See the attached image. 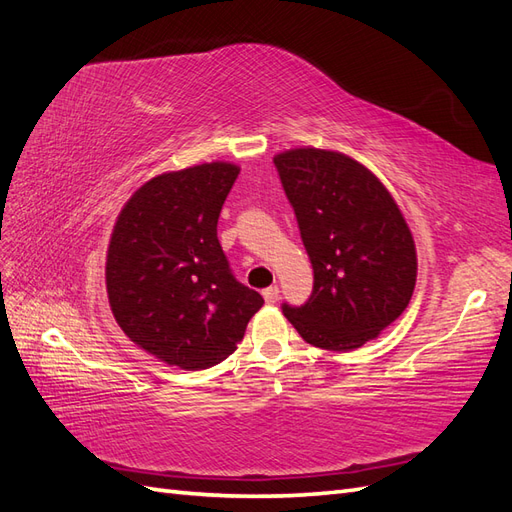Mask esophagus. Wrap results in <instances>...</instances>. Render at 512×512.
<instances>
[{"label":"esophagus","mask_w":512,"mask_h":512,"mask_svg":"<svg viewBox=\"0 0 512 512\" xmlns=\"http://www.w3.org/2000/svg\"><path fill=\"white\" fill-rule=\"evenodd\" d=\"M262 297H265L267 303H277V299H280V288L269 286V288L262 290Z\"/></svg>","instance_id":"esophagus-1"}]
</instances>
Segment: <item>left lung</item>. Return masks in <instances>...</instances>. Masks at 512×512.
<instances>
[{"label":"left lung","instance_id":"obj_1","mask_svg":"<svg viewBox=\"0 0 512 512\" xmlns=\"http://www.w3.org/2000/svg\"><path fill=\"white\" fill-rule=\"evenodd\" d=\"M314 269L303 305L282 303L307 344L348 352L378 337L412 299L416 250L384 185L348 156L292 149L273 158Z\"/></svg>","mask_w":512,"mask_h":512}]
</instances>
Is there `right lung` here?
Segmentation results:
<instances>
[{
    "label": "right lung",
    "instance_id": "obj_1",
    "mask_svg": "<svg viewBox=\"0 0 512 512\" xmlns=\"http://www.w3.org/2000/svg\"><path fill=\"white\" fill-rule=\"evenodd\" d=\"M237 177L226 162L166 173L119 213L106 256L108 301L123 333L168 365L222 363L265 303L237 280L218 239Z\"/></svg>",
    "mask_w": 512,
    "mask_h": 512
}]
</instances>
